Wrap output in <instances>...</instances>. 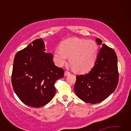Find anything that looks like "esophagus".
<instances>
[{"label":"esophagus","mask_w":131,"mask_h":131,"mask_svg":"<svg viewBox=\"0 0 131 131\" xmlns=\"http://www.w3.org/2000/svg\"><path fill=\"white\" fill-rule=\"evenodd\" d=\"M70 73L69 72H68V71H65V73H64V75H65V76H67L68 75H69Z\"/></svg>","instance_id":"34e87169"}]
</instances>
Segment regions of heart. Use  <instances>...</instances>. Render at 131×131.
<instances>
[{"label": "heart", "instance_id": "heart-1", "mask_svg": "<svg viewBox=\"0 0 131 131\" xmlns=\"http://www.w3.org/2000/svg\"><path fill=\"white\" fill-rule=\"evenodd\" d=\"M98 55V46L94 41L87 40L77 37H71L61 44L60 48L54 52V61L58 66H62L67 62L75 72L85 73L94 66Z\"/></svg>", "mask_w": 131, "mask_h": 131}]
</instances>
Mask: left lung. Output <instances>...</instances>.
Segmentation results:
<instances>
[{
  "label": "left lung",
  "mask_w": 131,
  "mask_h": 131,
  "mask_svg": "<svg viewBox=\"0 0 131 131\" xmlns=\"http://www.w3.org/2000/svg\"><path fill=\"white\" fill-rule=\"evenodd\" d=\"M98 45L102 41L96 39ZM117 57L114 50L102 44L94 66L88 73L76 76L74 92L85 102H101L113 92L118 85Z\"/></svg>",
  "instance_id": "obj_1"
}]
</instances>
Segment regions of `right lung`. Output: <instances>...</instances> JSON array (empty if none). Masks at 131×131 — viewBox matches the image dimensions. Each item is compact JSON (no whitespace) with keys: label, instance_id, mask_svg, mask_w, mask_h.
<instances>
[{"label":"right lung","instance_id":"right-lung-1","mask_svg":"<svg viewBox=\"0 0 131 131\" xmlns=\"http://www.w3.org/2000/svg\"><path fill=\"white\" fill-rule=\"evenodd\" d=\"M42 39L33 41L15 55L12 76L13 90L24 103L40 107L54 96V84L63 77L64 70L57 67L51 53L45 52Z\"/></svg>","mask_w":131,"mask_h":131}]
</instances>
